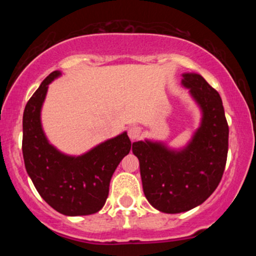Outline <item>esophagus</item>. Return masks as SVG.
I'll use <instances>...</instances> for the list:
<instances>
[{
    "mask_svg": "<svg viewBox=\"0 0 256 256\" xmlns=\"http://www.w3.org/2000/svg\"><path fill=\"white\" fill-rule=\"evenodd\" d=\"M140 134H142V128H140V126L134 125L128 128V137H130L131 140H137V138H140Z\"/></svg>",
    "mask_w": 256,
    "mask_h": 256,
    "instance_id": "obj_1",
    "label": "esophagus"
}]
</instances>
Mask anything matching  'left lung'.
<instances>
[{
    "label": "left lung",
    "mask_w": 256,
    "mask_h": 256,
    "mask_svg": "<svg viewBox=\"0 0 256 256\" xmlns=\"http://www.w3.org/2000/svg\"><path fill=\"white\" fill-rule=\"evenodd\" d=\"M182 84L204 113L192 142L180 152L149 140L132 144L146 200L170 214L192 210L212 195L222 180L228 149V125L218 91L196 73H184Z\"/></svg>",
    "instance_id": "obj_1"
}]
</instances>
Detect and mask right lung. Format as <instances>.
<instances>
[{"label":"right lung","mask_w":256,"mask_h":256,"mask_svg":"<svg viewBox=\"0 0 256 256\" xmlns=\"http://www.w3.org/2000/svg\"><path fill=\"white\" fill-rule=\"evenodd\" d=\"M58 76V71L52 72L26 104L24 162L38 194L50 207L64 216H89L104 206L112 176L131 150V140L124 132L80 156L64 155L49 144L40 125V108L48 84Z\"/></svg>","instance_id":"obj_1"}]
</instances>
